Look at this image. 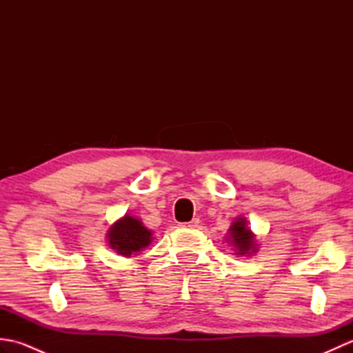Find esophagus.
<instances>
[{
	"mask_svg": "<svg viewBox=\"0 0 353 353\" xmlns=\"http://www.w3.org/2000/svg\"><path fill=\"white\" fill-rule=\"evenodd\" d=\"M199 223H200L199 219H192V220L188 221V223H182L181 226H182V228H191V229H194V228L199 226Z\"/></svg>",
	"mask_w": 353,
	"mask_h": 353,
	"instance_id": "1",
	"label": "esophagus"
}]
</instances>
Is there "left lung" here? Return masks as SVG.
<instances>
[{
	"label": "left lung",
	"mask_w": 353,
	"mask_h": 353,
	"mask_svg": "<svg viewBox=\"0 0 353 353\" xmlns=\"http://www.w3.org/2000/svg\"><path fill=\"white\" fill-rule=\"evenodd\" d=\"M228 234L229 235L226 239L228 243H230L236 249L235 254H241V256L247 254V256H249L252 253H256L258 244L254 241L253 232L250 230L244 216H238V219L234 220Z\"/></svg>",
	"instance_id": "8db88e82"
}]
</instances>
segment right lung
Wrapping results in <instances>:
<instances>
[{"label":"right lung","instance_id":"obj_1","mask_svg":"<svg viewBox=\"0 0 353 353\" xmlns=\"http://www.w3.org/2000/svg\"><path fill=\"white\" fill-rule=\"evenodd\" d=\"M152 235V230H148L141 220L125 214L108 230V243L118 254L130 258L150 245Z\"/></svg>","mask_w":353,"mask_h":353}]
</instances>
